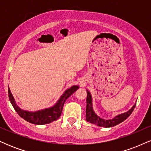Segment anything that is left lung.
Wrapping results in <instances>:
<instances>
[{
    "instance_id": "left-lung-1",
    "label": "left lung",
    "mask_w": 151,
    "mask_h": 151,
    "mask_svg": "<svg viewBox=\"0 0 151 151\" xmlns=\"http://www.w3.org/2000/svg\"><path fill=\"white\" fill-rule=\"evenodd\" d=\"M87 92V96H86V120L91 124H95L98 126H101V127L109 128L113 127L119 124L120 123L125 121L128 117L131 115L133 112V109L136 107V104L131 107L127 111L124 112L119 115H116L111 119H101L94 112L92 104V96H91V93L89 92V90L86 89Z\"/></svg>"
}]
</instances>
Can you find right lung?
<instances>
[{
    "instance_id": "1",
    "label": "right lung",
    "mask_w": 151,
    "mask_h": 151,
    "mask_svg": "<svg viewBox=\"0 0 151 151\" xmlns=\"http://www.w3.org/2000/svg\"><path fill=\"white\" fill-rule=\"evenodd\" d=\"M79 88V86L78 85L71 86L70 88L66 89L64 91L58 101L53 106L44 109L35 111H29L20 109L17 105L9 86H8V96H9L10 103L13 105L15 111L18 114L20 117L31 124H35V125H42V124H50L54 121H56L60 117L65 101Z\"/></svg>"
}]
</instances>
